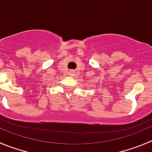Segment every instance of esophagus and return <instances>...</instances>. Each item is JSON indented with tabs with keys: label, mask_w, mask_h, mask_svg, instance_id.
Returning <instances> with one entry per match:
<instances>
[{
	"label": "esophagus",
	"mask_w": 152,
	"mask_h": 152,
	"mask_svg": "<svg viewBox=\"0 0 152 152\" xmlns=\"http://www.w3.org/2000/svg\"><path fill=\"white\" fill-rule=\"evenodd\" d=\"M73 73H74V71H72V72H71V75H73Z\"/></svg>",
	"instance_id": "34e87169"
}]
</instances>
